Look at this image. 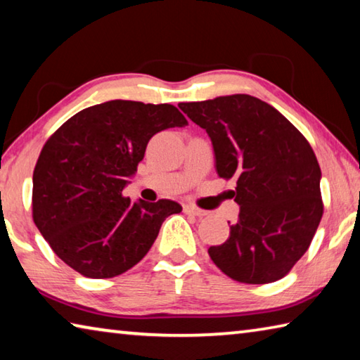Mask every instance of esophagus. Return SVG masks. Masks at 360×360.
Instances as JSON below:
<instances>
[{
    "label": "esophagus",
    "mask_w": 360,
    "mask_h": 360,
    "mask_svg": "<svg viewBox=\"0 0 360 360\" xmlns=\"http://www.w3.org/2000/svg\"><path fill=\"white\" fill-rule=\"evenodd\" d=\"M184 212H186V214H192V216H197V217H205L206 214H208V212H206L205 210L195 208V206H192V205H186Z\"/></svg>",
    "instance_id": "1"
}]
</instances>
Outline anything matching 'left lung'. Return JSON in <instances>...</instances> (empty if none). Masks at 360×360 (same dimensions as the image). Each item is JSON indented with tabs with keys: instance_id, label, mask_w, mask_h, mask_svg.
<instances>
[{
	"instance_id": "8db88e82",
	"label": "left lung",
	"mask_w": 360,
	"mask_h": 360,
	"mask_svg": "<svg viewBox=\"0 0 360 360\" xmlns=\"http://www.w3.org/2000/svg\"><path fill=\"white\" fill-rule=\"evenodd\" d=\"M208 133L222 179H236L238 221L211 260L238 283L266 284L292 270L318 230L321 168L300 131L275 108L238 94L179 103Z\"/></svg>"
}]
</instances>
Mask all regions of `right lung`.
<instances>
[{
	"instance_id": "1",
	"label": "right lung",
	"mask_w": 360,
	"mask_h": 360,
	"mask_svg": "<svg viewBox=\"0 0 360 360\" xmlns=\"http://www.w3.org/2000/svg\"><path fill=\"white\" fill-rule=\"evenodd\" d=\"M179 109L112 100L85 108L52 133L33 172V221L49 246L85 278L135 266L179 203H131L122 191L155 133L186 127Z\"/></svg>"
}]
</instances>
